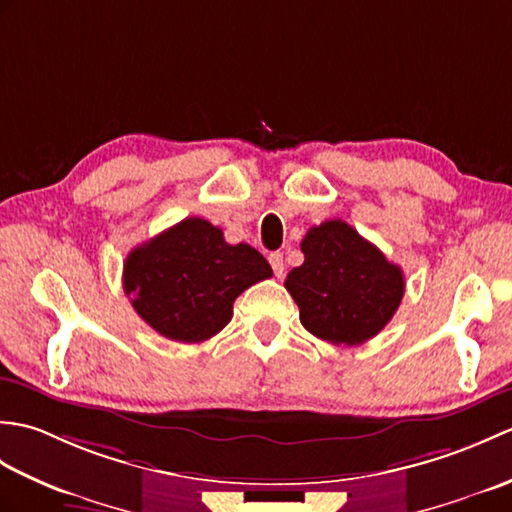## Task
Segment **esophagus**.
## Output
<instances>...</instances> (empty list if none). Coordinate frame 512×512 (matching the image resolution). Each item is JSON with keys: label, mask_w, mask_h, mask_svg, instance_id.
<instances>
[{"label": "esophagus", "mask_w": 512, "mask_h": 512, "mask_svg": "<svg viewBox=\"0 0 512 512\" xmlns=\"http://www.w3.org/2000/svg\"><path fill=\"white\" fill-rule=\"evenodd\" d=\"M268 262L270 266H273L275 275L277 277H284L286 275V262H284V253H279V250H275V253L268 255Z\"/></svg>", "instance_id": "1"}]
</instances>
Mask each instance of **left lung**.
<instances>
[{
    "label": "left lung",
    "mask_w": 512,
    "mask_h": 512,
    "mask_svg": "<svg viewBox=\"0 0 512 512\" xmlns=\"http://www.w3.org/2000/svg\"><path fill=\"white\" fill-rule=\"evenodd\" d=\"M303 264L286 288L303 328L332 345H361L394 317L405 277L380 250L343 220L312 226L301 242Z\"/></svg>",
    "instance_id": "1"
}]
</instances>
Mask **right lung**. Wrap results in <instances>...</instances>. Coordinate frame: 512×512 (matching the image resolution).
Returning a JSON list of instances; mask_svg holds the SVG:
<instances>
[{"label":"right lung","instance_id":"add662e5","mask_svg":"<svg viewBox=\"0 0 512 512\" xmlns=\"http://www.w3.org/2000/svg\"><path fill=\"white\" fill-rule=\"evenodd\" d=\"M268 277L273 268L259 250L226 244L222 228L187 217L127 255L123 288L158 334L202 343L231 321L235 299Z\"/></svg>","mask_w":512,"mask_h":512}]
</instances>
